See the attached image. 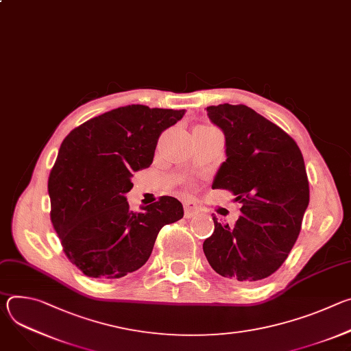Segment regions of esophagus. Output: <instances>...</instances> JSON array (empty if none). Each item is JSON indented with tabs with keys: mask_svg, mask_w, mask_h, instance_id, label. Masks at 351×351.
I'll list each match as a JSON object with an SVG mask.
<instances>
[{
	"mask_svg": "<svg viewBox=\"0 0 351 351\" xmlns=\"http://www.w3.org/2000/svg\"><path fill=\"white\" fill-rule=\"evenodd\" d=\"M183 207H184V217L186 218H191V217H194L199 213L198 207L193 202H189V199L183 203Z\"/></svg>",
	"mask_w": 351,
	"mask_h": 351,
	"instance_id": "1",
	"label": "esophagus"
}]
</instances>
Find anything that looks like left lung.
I'll return each instance as SVG.
<instances>
[{"instance_id": "left-lung-1", "label": "left lung", "mask_w": 351, "mask_h": 351, "mask_svg": "<svg viewBox=\"0 0 351 351\" xmlns=\"http://www.w3.org/2000/svg\"><path fill=\"white\" fill-rule=\"evenodd\" d=\"M207 112L226 148L213 189L232 191L241 215L234 226L213 217L204 254L221 276L258 282L279 269L302 229L310 203L303 154L286 132L245 106H211Z\"/></svg>"}]
</instances>
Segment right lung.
Instances as JSON below:
<instances>
[{
  "instance_id": "right-lung-1",
  "label": "right lung",
  "mask_w": 351,
  "mask_h": 351,
  "mask_svg": "<svg viewBox=\"0 0 351 351\" xmlns=\"http://www.w3.org/2000/svg\"><path fill=\"white\" fill-rule=\"evenodd\" d=\"M184 112L119 107L64 138L48 178L51 222L66 257L86 276L107 280L137 271L152 256L161 228L183 218L175 197L162 195L134 214L126 193L133 172L152 165L161 133Z\"/></svg>"
}]
</instances>
